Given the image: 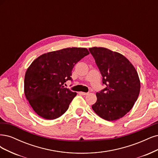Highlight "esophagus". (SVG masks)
Returning <instances> with one entry per match:
<instances>
[{
  "mask_svg": "<svg viewBox=\"0 0 158 158\" xmlns=\"http://www.w3.org/2000/svg\"><path fill=\"white\" fill-rule=\"evenodd\" d=\"M81 93V94H82V95H87L89 93H84V92H81L80 93Z\"/></svg>",
  "mask_w": 158,
  "mask_h": 158,
  "instance_id": "obj_1",
  "label": "esophagus"
}]
</instances>
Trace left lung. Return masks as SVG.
Returning <instances> with one entry per match:
<instances>
[{
	"label": "left lung",
	"mask_w": 158,
	"mask_h": 158,
	"mask_svg": "<svg viewBox=\"0 0 158 158\" xmlns=\"http://www.w3.org/2000/svg\"><path fill=\"white\" fill-rule=\"evenodd\" d=\"M102 76L106 88L96 93L94 112L107 121L126 115L139 97L140 82L133 65L123 54L104 47L89 48Z\"/></svg>",
	"instance_id": "obj_1"
}]
</instances>
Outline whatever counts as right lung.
<instances>
[{"mask_svg": "<svg viewBox=\"0 0 158 158\" xmlns=\"http://www.w3.org/2000/svg\"><path fill=\"white\" fill-rule=\"evenodd\" d=\"M89 54L85 48H66L44 53L35 59L25 75L24 93L41 118L52 120L63 115L77 95L65 88L74 65Z\"/></svg>", "mask_w": 158, "mask_h": 158, "instance_id": "1", "label": "right lung"}]
</instances>
